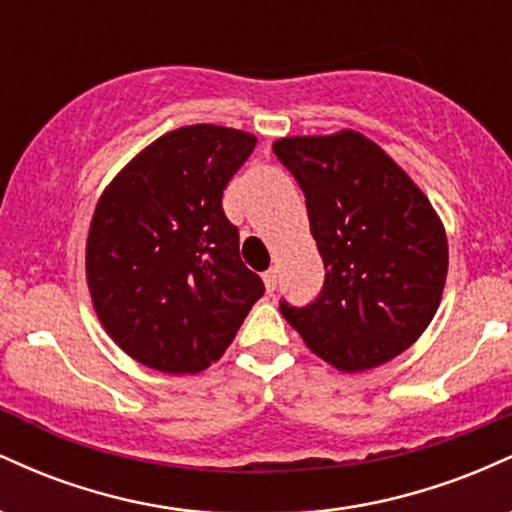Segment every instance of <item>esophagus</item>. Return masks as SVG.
I'll return each instance as SVG.
<instances>
[{
	"label": "esophagus",
	"mask_w": 512,
	"mask_h": 512,
	"mask_svg": "<svg viewBox=\"0 0 512 512\" xmlns=\"http://www.w3.org/2000/svg\"><path fill=\"white\" fill-rule=\"evenodd\" d=\"M262 279H264V286H267V291L274 293L276 291V279H279L276 269H267V272L262 274Z\"/></svg>",
	"instance_id": "34e87169"
}]
</instances>
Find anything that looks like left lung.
<instances>
[{"label":"left lung","mask_w":512,"mask_h":512,"mask_svg":"<svg viewBox=\"0 0 512 512\" xmlns=\"http://www.w3.org/2000/svg\"><path fill=\"white\" fill-rule=\"evenodd\" d=\"M274 154L305 195L325 284L279 308L303 342L344 373L409 349L436 315L448 240L424 192L363 134L286 137Z\"/></svg>","instance_id":"obj_1"}]
</instances>
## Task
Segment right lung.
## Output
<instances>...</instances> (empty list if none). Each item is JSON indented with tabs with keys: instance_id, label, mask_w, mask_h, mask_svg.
<instances>
[{
	"instance_id": "obj_1",
	"label": "right lung",
	"mask_w": 512,
	"mask_h": 512,
	"mask_svg": "<svg viewBox=\"0 0 512 512\" xmlns=\"http://www.w3.org/2000/svg\"><path fill=\"white\" fill-rule=\"evenodd\" d=\"M257 139L192 125L163 134L120 170L93 214L86 279L105 332L161 373L219 361L262 298L240 260L223 190Z\"/></svg>"
}]
</instances>
